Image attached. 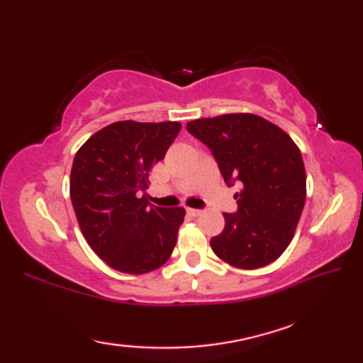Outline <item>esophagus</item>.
Masks as SVG:
<instances>
[{
    "label": "esophagus",
    "mask_w": 363,
    "mask_h": 363,
    "mask_svg": "<svg viewBox=\"0 0 363 363\" xmlns=\"http://www.w3.org/2000/svg\"><path fill=\"white\" fill-rule=\"evenodd\" d=\"M187 212L191 215V217H199V215L203 213V211H201V209H191V207H189Z\"/></svg>",
    "instance_id": "34e87169"
}]
</instances>
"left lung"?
Listing matches in <instances>:
<instances>
[{"label": "left lung", "instance_id": "obj_1", "mask_svg": "<svg viewBox=\"0 0 363 363\" xmlns=\"http://www.w3.org/2000/svg\"><path fill=\"white\" fill-rule=\"evenodd\" d=\"M211 150L228 187L240 182L237 211L211 238L228 264L252 269L272 264L287 248L306 203V169L295 142L265 118L228 113L187 123Z\"/></svg>", "mask_w": 363, "mask_h": 363}]
</instances>
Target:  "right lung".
<instances>
[{"mask_svg":"<svg viewBox=\"0 0 363 363\" xmlns=\"http://www.w3.org/2000/svg\"><path fill=\"white\" fill-rule=\"evenodd\" d=\"M181 123L117 121L76 152L70 196L79 228L107 265L143 274L172 256L186 211L146 201L152 165L165 157Z\"/></svg>","mask_w":363,"mask_h":363,"instance_id":"obj_1","label":"right lung"}]
</instances>
